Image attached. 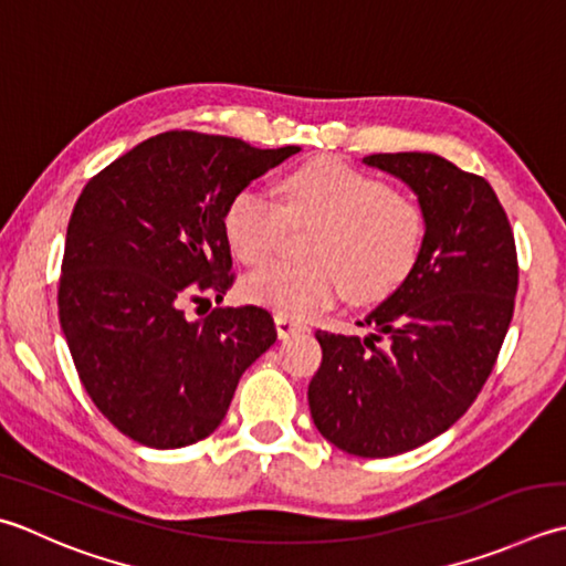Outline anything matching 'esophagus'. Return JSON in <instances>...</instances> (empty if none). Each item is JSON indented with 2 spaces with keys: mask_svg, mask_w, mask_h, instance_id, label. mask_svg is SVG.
<instances>
[{
  "mask_svg": "<svg viewBox=\"0 0 566 566\" xmlns=\"http://www.w3.org/2000/svg\"><path fill=\"white\" fill-rule=\"evenodd\" d=\"M274 326H276V334H280V338L298 334V331H308V326L304 324V321H296V318L284 316V314H276L274 316Z\"/></svg>",
  "mask_w": 566,
  "mask_h": 566,
  "instance_id": "1",
  "label": "esophagus"
}]
</instances>
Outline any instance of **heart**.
I'll return each instance as SVG.
<instances>
[{
	"label": "heart",
	"mask_w": 566,
	"mask_h": 566,
	"mask_svg": "<svg viewBox=\"0 0 566 566\" xmlns=\"http://www.w3.org/2000/svg\"><path fill=\"white\" fill-rule=\"evenodd\" d=\"M276 193L280 203L240 188L223 210V235L242 264L258 268L282 248L286 228H316L306 245L312 262H274L242 284L250 302L284 316L324 312L346 292L353 302H378L407 280L424 250L422 203L340 159L296 166Z\"/></svg>",
	"instance_id": "1"
}]
</instances>
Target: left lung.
Instances as JSON below:
<instances>
[{
	"mask_svg": "<svg viewBox=\"0 0 566 566\" xmlns=\"http://www.w3.org/2000/svg\"><path fill=\"white\" fill-rule=\"evenodd\" d=\"M363 161L412 188L427 240L400 290L358 321L375 334L316 331L324 360L308 407L334 447L387 459L439 437L479 397L511 326L520 268L511 220L483 176L424 151Z\"/></svg>",
	"mask_w": 566,
	"mask_h": 566,
	"instance_id": "8db88e82",
	"label": "left lung"
}]
</instances>
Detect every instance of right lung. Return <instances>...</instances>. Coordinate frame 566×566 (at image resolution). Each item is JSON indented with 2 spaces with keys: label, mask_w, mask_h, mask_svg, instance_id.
<instances>
[{
  "label": "right lung",
  "mask_w": 566,
  "mask_h": 566,
  "mask_svg": "<svg viewBox=\"0 0 566 566\" xmlns=\"http://www.w3.org/2000/svg\"><path fill=\"white\" fill-rule=\"evenodd\" d=\"M296 151L171 129L85 184L65 232L59 321L87 397L137 444L208 437L240 375L276 340L262 306H216L196 321L184 308L235 282L230 198Z\"/></svg>",
  "instance_id": "add662e5"
}]
</instances>
